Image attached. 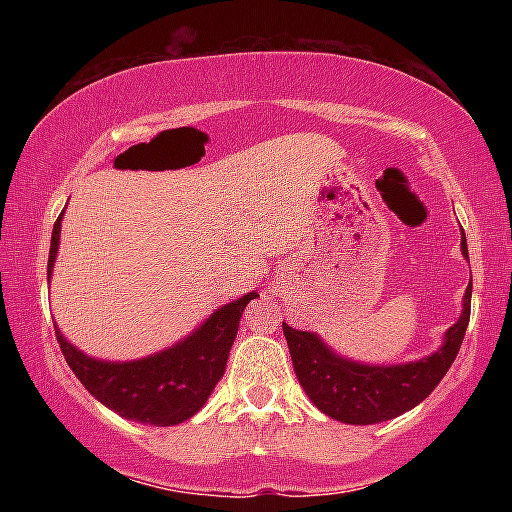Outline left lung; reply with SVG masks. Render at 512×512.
Segmentation results:
<instances>
[{
	"label": "left lung",
	"instance_id": "8db88e82",
	"mask_svg": "<svg viewBox=\"0 0 512 512\" xmlns=\"http://www.w3.org/2000/svg\"><path fill=\"white\" fill-rule=\"evenodd\" d=\"M467 257V238L460 240ZM472 308V281L462 298L460 320L445 332L443 344L431 356L397 366H370L339 356L315 332L293 330L284 322V337L289 344L293 370L305 395L322 414L342 424L368 426L390 421L414 409L436 390L443 375L460 351Z\"/></svg>",
	"mask_w": 512,
	"mask_h": 512
}]
</instances>
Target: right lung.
<instances>
[{"mask_svg": "<svg viewBox=\"0 0 512 512\" xmlns=\"http://www.w3.org/2000/svg\"><path fill=\"white\" fill-rule=\"evenodd\" d=\"M62 216L64 211L52 228L48 281L60 248ZM252 298L255 291L221 305L178 344L137 361L93 358L67 342L57 325L55 334L69 368L98 402L139 424L175 426L195 416L223 378L240 317Z\"/></svg>", "mask_w": 512, "mask_h": 512, "instance_id": "obj_1", "label": "right lung"}]
</instances>
